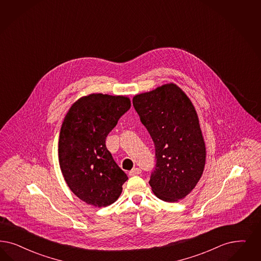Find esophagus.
Segmentation results:
<instances>
[{
	"label": "esophagus",
	"instance_id": "34e87169",
	"mask_svg": "<svg viewBox=\"0 0 261 261\" xmlns=\"http://www.w3.org/2000/svg\"><path fill=\"white\" fill-rule=\"evenodd\" d=\"M141 169H139V168H134L133 170H131V171H129V175H131V176H133V175H138V174H141Z\"/></svg>",
	"mask_w": 261,
	"mask_h": 261
}]
</instances>
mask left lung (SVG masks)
Listing matches in <instances>:
<instances>
[{
	"instance_id": "obj_1",
	"label": "left lung",
	"mask_w": 261,
	"mask_h": 261,
	"mask_svg": "<svg viewBox=\"0 0 261 261\" xmlns=\"http://www.w3.org/2000/svg\"><path fill=\"white\" fill-rule=\"evenodd\" d=\"M133 105L155 145L153 193L168 202L183 199L198 184L206 159L196 109L173 83L137 94Z\"/></svg>"
}]
</instances>
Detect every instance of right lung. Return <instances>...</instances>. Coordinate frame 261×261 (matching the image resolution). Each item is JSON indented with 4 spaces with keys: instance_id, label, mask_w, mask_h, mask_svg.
I'll return each instance as SVG.
<instances>
[{
    "instance_id": "add662e5",
    "label": "right lung",
    "mask_w": 261,
    "mask_h": 261,
    "mask_svg": "<svg viewBox=\"0 0 261 261\" xmlns=\"http://www.w3.org/2000/svg\"><path fill=\"white\" fill-rule=\"evenodd\" d=\"M131 107L123 95L91 93L72 104L59 139V162L73 194L95 207L119 198L128 179L106 147V138Z\"/></svg>"
}]
</instances>
